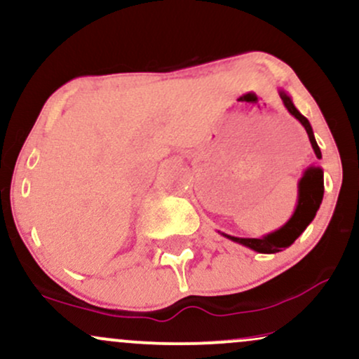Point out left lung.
I'll use <instances>...</instances> for the list:
<instances>
[{"instance_id":"8db88e82","label":"left lung","mask_w":359,"mask_h":359,"mask_svg":"<svg viewBox=\"0 0 359 359\" xmlns=\"http://www.w3.org/2000/svg\"><path fill=\"white\" fill-rule=\"evenodd\" d=\"M280 97H282L283 104L288 109V113L292 116H295L302 123V126L306 128L309 140H311V145L314 148L317 158H320V150L317 147L314 133H312L311 123L306 116L299 113L297 108L292 104L290 97L287 96L283 90H280ZM323 196H324V179H323V170L320 168L311 167L307 168V172L304 174L302 179L299 182V204L297 209H295L294 216L290 217V221L287 222L283 228H280L278 231L269 234L265 238H234V236H228L229 240L241 243V245L248 246V248L258 251V253H278L287 246H290L300 234L304 233V229L307 228L309 222L314 219L317 209H319L320 203H323Z\"/></svg>"}]
</instances>
